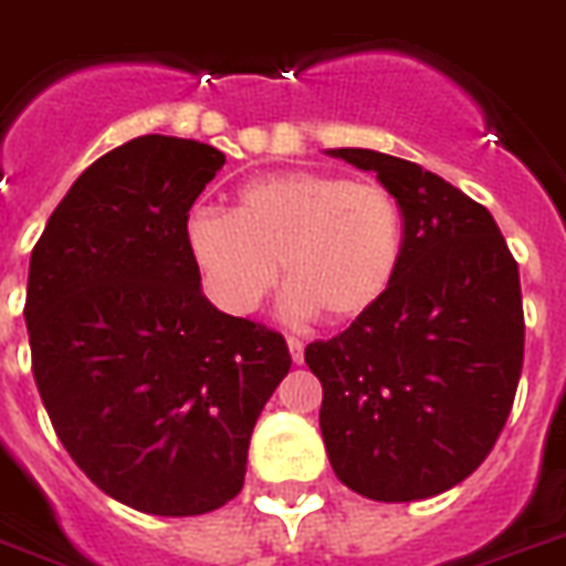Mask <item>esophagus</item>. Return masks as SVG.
<instances>
[{
  "label": "esophagus",
  "instance_id": "34e87169",
  "mask_svg": "<svg viewBox=\"0 0 566 566\" xmlns=\"http://www.w3.org/2000/svg\"><path fill=\"white\" fill-rule=\"evenodd\" d=\"M287 350H291V359L296 365L305 363V345L296 339V336H287Z\"/></svg>",
  "mask_w": 566,
  "mask_h": 566
}]
</instances>
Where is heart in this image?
Listing matches in <instances>:
<instances>
[{
	"instance_id": "b5f03b06",
	"label": "heart",
	"mask_w": 566,
	"mask_h": 566,
	"mask_svg": "<svg viewBox=\"0 0 566 566\" xmlns=\"http://www.w3.org/2000/svg\"><path fill=\"white\" fill-rule=\"evenodd\" d=\"M184 241L203 291L224 313H253L282 270L296 316L319 313L327 325H350L391 291L406 218L379 184L296 169L244 184L232 212L192 210Z\"/></svg>"
}]
</instances>
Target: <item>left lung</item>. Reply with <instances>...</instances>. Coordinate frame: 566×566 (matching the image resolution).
Returning <instances> with one entry per match:
<instances>
[{"label":"left lung","mask_w":566,"mask_h":566,"mask_svg":"<svg viewBox=\"0 0 566 566\" xmlns=\"http://www.w3.org/2000/svg\"><path fill=\"white\" fill-rule=\"evenodd\" d=\"M400 201L391 291L334 339L311 342L336 478L371 501L440 495L481 467L524 365L517 261L486 207L440 175L371 149H331Z\"/></svg>","instance_id":"8db88e82"}]
</instances>
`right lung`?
Returning <instances> with one entry per match:
<instances>
[{"label": "right lung", "mask_w": 566, "mask_h": 566, "mask_svg": "<svg viewBox=\"0 0 566 566\" xmlns=\"http://www.w3.org/2000/svg\"><path fill=\"white\" fill-rule=\"evenodd\" d=\"M224 151L144 135L94 160L31 253L33 379L60 443L114 501L164 517L239 495L282 334L201 291L184 221Z\"/></svg>", "instance_id": "right-lung-1"}]
</instances>
